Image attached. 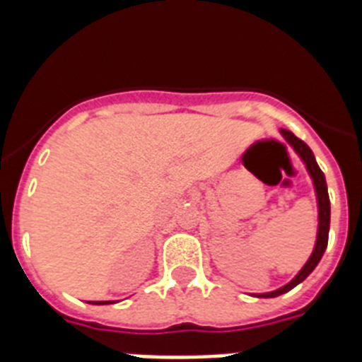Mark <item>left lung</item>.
<instances>
[{"mask_svg": "<svg viewBox=\"0 0 362 362\" xmlns=\"http://www.w3.org/2000/svg\"><path fill=\"white\" fill-rule=\"evenodd\" d=\"M281 136L286 139L290 146L296 150V153L303 159L306 170H308L310 177L313 181V188H315V196H317V210H319V226H317V239H315V246H313L312 255L308 257L306 264L299 270L296 277H293L290 283H286L281 288L274 290V292L267 293H255V297H277L283 296V293L290 292L292 288H296L297 284L303 283L306 277L313 272V268L317 267L319 261H321L322 254H325L326 246H328V232H330V197H328V188H326V179L322 170L319 168L317 161H315V156L310 150V146L306 145L303 139H299L297 136H293L290 130L281 129Z\"/></svg>", "mask_w": 362, "mask_h": 362, "instance_id": "obj_1", "label": "left lung"}]
</instances>
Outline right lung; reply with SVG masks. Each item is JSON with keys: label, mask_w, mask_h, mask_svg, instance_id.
I'll use <instances>...</instances> for the list:
<instances>
[{"label": "right lung", "mask_w": 362, "mask_h": 362, "mask_svg": "<svg viewBox=\"0 0 362 362\" xmlns=\"http://www.w3.org/2000/svg\"><path fill=\"white\" fill-rule=\"evenodd\" d=\"M108 303H112V300H95L92 305H108Z\"/></svg>", "instance_id": "1"}]
</instances>
